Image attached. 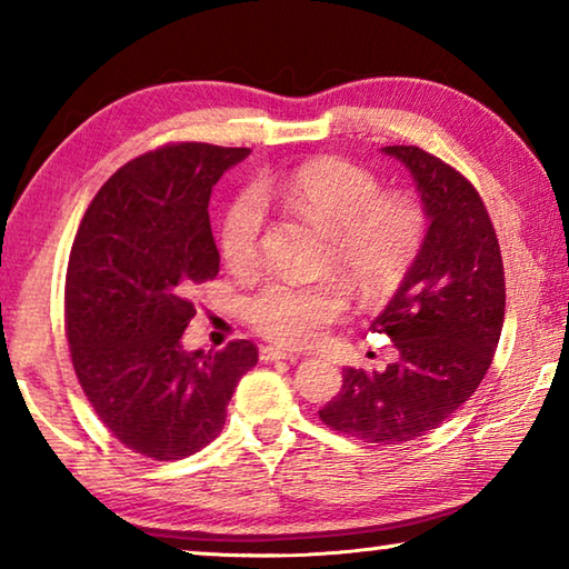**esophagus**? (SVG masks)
<instances>
[{"label":"esophagus","instance_id":"esophagus-1","mask_svg":"<svg viewBox=\"0 0 569 569\" xmlns=\"http://www.w3.org/2000/svg\"><path fill=\"white\" fill-rule=\"evenodd\" d=\"M301 356L293 353V351H286V349H273V346H263L261 349V361H298Z\"/></svg>","mask_w":569,"mask_h":569}]
</instances>
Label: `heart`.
Masks as SVG:
<instances>
[{
    "label": "heart",
    "mask_w": 569,
    "mask_h": 569,
    "mask_svg": "<svg viewBox=\"0 0 569 569\" xmlns=\"http://www.w3.org/2000/svg\"><path fill=\"white\" fill-rule=\"evenodd\" d=\"M276 198L288 213L319 223L331 233L333 258L361 296H383L397 288L423 243L421 208L407 196H381L371 170L349 160L323 158L303 162L281 182H266L261 192L243 190L230 200L220 220V256L246 271L261 256L263 200ZM346 308L341 283H298L271 278L248 298L253 329L283 346H306L321 336Z\"/></svg>",
    "instance_id": "obj_1"
}]
</instances>
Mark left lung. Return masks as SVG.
Listing matches in <instances>:
<instances>
[{
    "label": "left lung",
    "instance_id": "8db88e82",
    "mask_svg": "<svg viewBox=\"0 0 569 569\" xmlns=\"http://www.w3.org/2000/svg\"><path fill=\"white\" fill-rule=\"evenodd\" d=\"M383 152L411 172L429 220L417 261L371 321L399 359L383 371L346 369L326 427L371 445H401L445 423L485 379L505 323V266L475 186L413 146Z\"/></svg>",
    "mask_w": 569,
    "mask_h": 569
}]
</instances>
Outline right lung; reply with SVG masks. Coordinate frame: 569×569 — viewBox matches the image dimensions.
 I'll use <instances>...</instances> for the list:
<instances>
[{
  "instance_id": "right-lung-1",
  "label": "right lung",
  "mask_w": 569,
  "mask_h": 569,
  "mask_svg": "<svg viewBox=\"0 0 569 569\" xmlns=\"http://www.w3.org/2000/svg\"><path fill=\"white\" fill-rule=\"evenodd\" d=\"M248 148L178 142L130 160L104 182L77 230L64 326L77 379L124 447L170 461L208 447L226 423L256 343L182 349L192 286L218 276L208 203Z\"/></svg>"
}]
</instances>
